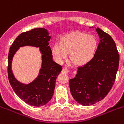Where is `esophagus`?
I'll return each instance as SVG.
<instances>
[{
    "mask_svg": "<svg viewBox=\"0 0 124 124\" xmlns=\"http://www.w3.org/2000/svg\"><path fill=\"white\" fill-rule=\"evenodd\" d=\"M62 71L64 72H65V73H67V72H69V71H68V69H67V67H64L63 68V70H62Z\"/></svg>",
    "mask_w": 124,
    "mask_h": 124,
    "instance_id": "esophagus-1",
    "label": "esophagus"
}]
</instances>
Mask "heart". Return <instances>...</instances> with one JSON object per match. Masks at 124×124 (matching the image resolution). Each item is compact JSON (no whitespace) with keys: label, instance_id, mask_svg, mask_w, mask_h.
<instances>
[{"label":"heart","instance_id":"heart-1","mask_svg":"<svg viewBox=\"0 0 124 124\" xmlns=\"http://www.w3.org/2000/svg\"><path fill=\"white\" fill-rule=\"evenodd\" d=\"M97 48L95 36L81 32L67 34L60 38V44L55 43L52 47V54L56 61L62 63L69 58L77 66L86 65L92 60Z\"/></svg>","mask_w":124,"mask_h":124}]
</instances>
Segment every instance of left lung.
Instances as JSON below:
<instances>
[{"label": "left lung", "mask_w": 124, "mask_h": 124, "mask_svg": "<svg viewBox=\"0 0 124 124\" xmlns=\"http://www.w3.org/2000/svg\"><path fill=\"white\" fill-rule=\"evenodd\" d=\"M95 29L100 41L94 57L88 64L78 67L75 77L69 81L73 98L86 106L106 97L112 88L119 65V54L113 39L99 28Z\"/></svg>", "instance_id": "obj_1"}]
</instances>
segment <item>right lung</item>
Returning <instances> with one entry per match:
<instances>
[{"mask_svg":"<svg viewBox=\"0 0 124 124\" xmlns=\"http://www.w3.org/2000/svg\"><path fill=\"white\" fill-rule=\"evenodd\" d=\"M51 36L47 29H34L20 34L10 47L8 55V73L13 90L21 99L33 106H42L47 104L54 93L57 76L62 71V66L53 60L49 41ZM31 46L39 47L42 64L37 78L31 83H21L15 78L12 71L13 57L20 47Z\"/></svg>","mask_w":124,"mask_h":124,"instance_id":"add662e5","label":"right lung"}]
</instances>
